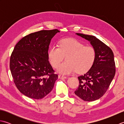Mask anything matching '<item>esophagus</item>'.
I'll list each match as a JSON object with an SVG mask.
<instances>
[{"mask_svg": "<svg viewBox=\"0 0 124 124\" xmlns=\"http://www.w3.org/2000/svg\"><path fill=\"white\" fill-rule=\"evenodd\" d=\"M58 78H59V79H67V78H68V77H66V76H64L63 75H59V76H58Z\"/></svg>", "mask_w": 124, "mask_h": 124, "instance_id": "1", "label": "esophagus"}]
</instances>
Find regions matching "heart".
<instances>
[{"instance_id": "obj_1", "label": "heart", "mask_w": 124, "mask_h": 124, "mask_svg": "<svg viewBox=\"0 0 124 124\" xmlns=\"http://www.w3.org/2000/svg\"><path fill=\"white\" fill-rule=\"evenodd\" d=\"M65 56L66 61L61 64L57 71L62 75L75 72L84 73L93 65L96 56L93 47L84 46L76 39H64L61 40L59 47L53 46L49 49L48 57L50 63L56 68Z\"/></svg>"}]
</instances>
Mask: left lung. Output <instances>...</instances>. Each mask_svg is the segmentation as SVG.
I'll return each mask as SVG.
<instances>
[{
	"mask_svg": "<svg viewBox=\"0 0 124 124\" xmlns=\"http://www.w3.org/2000/svg\"><path fill=\"white\" fill-rule=\"evenodd\" d=\"M90 42L96 51L94 62L87 72L78 77L79 85L75 93L85 101H94L106 93L114 79L116 67L111 48L93 36L76 33Z\"/></svg>",
	"mask_w": 124,
	"mask_h": 124,
	"instance_id": "left-lung-1",
	"label": "left lung"
}]
</instances>
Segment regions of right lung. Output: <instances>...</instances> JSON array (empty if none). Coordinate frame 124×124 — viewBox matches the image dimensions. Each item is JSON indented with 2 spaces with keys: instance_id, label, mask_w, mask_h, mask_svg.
Returning a JSON list of instances; mask_svg holds the SVG:
<instances>
[{
  "instance_id": "1",
  "label": "right lung",
  "mask_w": 124,
  "mask_h": 124,
  "mask_svg": "<svg viewBox=\"0 0 124 124\" xmlns=\"http://www.w3.org/2000/svg\"><path fill=\"white\" fill-rule=\"evenodd\" d=\"M59 32L54 29L30 33L14 47L10 70L16 87L28 97L41 99L54 87L58 76L49 63L48 51L52 39Z\"/></svg>"
}]
</instances>
